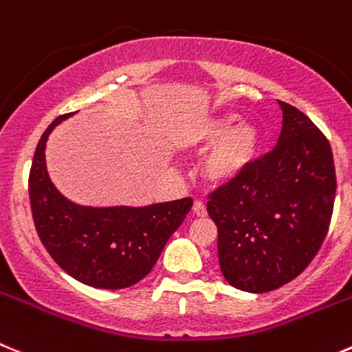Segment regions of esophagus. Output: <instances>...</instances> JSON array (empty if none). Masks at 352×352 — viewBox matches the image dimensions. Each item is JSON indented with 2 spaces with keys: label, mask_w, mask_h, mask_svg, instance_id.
Wrapping results in <instances>:
<instances>
[{
  "label": "esophagus",
  "mask_w": 352,
  "mask_h": 352,
  "mask_svg": "<svg viewBox=\"0 0 352 352\" xmlns=\"http://www.w3.org/2000/svg\"><path fill=\"white\" fill-rule=\"evenodd\" d=\"M193 214L199 217H206L207 216L206 204L200 202V200H195V202H193Z\"/></svg>",
  "instance_id": "1"
}]
</instances>
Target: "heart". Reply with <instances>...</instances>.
<instances>
[{
    "instance_id": "b5f03b06",
    "label": "heart",
    "mask_w": 352,
    "mask_h": 352,
    "mask_svg": "<svg viewBox=\"0 0 352 352\" xmlns=\"http://www.w3.org/2000/svg\"><path fill=\"white\" fill-rule=\"evenodd\" d=\"M235 117H212L204 122L193 136V145L207 148L216 145L204 162V176L212 183L235 179L250 162L257 150V131L242 124L232 129Z\"/></svg>"
}]
</instances>
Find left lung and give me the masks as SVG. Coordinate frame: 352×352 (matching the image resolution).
Listing matches in <instances>:
<instances>
[{"mask_svg": "<svg viewBox=\"0 0 352 352\" xmlns=\"http://www.w3.org/2000/svg\"><path fill=\"white\" fill-rule=\"evenodd\" d=\"M276 146L209 195L224 278L270 292L299 276L329 233L336 202L332 146L313 120L280 102Z\"/></svg>", "mask_w": 352, "mask_h": 352, "instance_id": "8db88e82", "label": "left lung"}]
</instances>
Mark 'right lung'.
Listing matches in <instances>:
<instances>
[{"label": "right lung", "mask_w": 352, "mask_h": 352, "mask_svg": "<svg viewBox=\"0 0 352 352\" xmlns=\"http://www.w3.org/2000/svg\"><path fill=\"white\" fill-rule=\"evenodd\" d=\"M69 113L56 117L43 133L31 173L29 199L39 240L72 278L95 289H126L152 271L169 236L192 209L190 197L146 207H93L69 202L46 173L48 135Z\"/></svg>", "instance_id": "obj_1"}]
</instances>
